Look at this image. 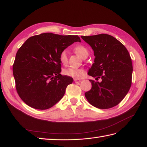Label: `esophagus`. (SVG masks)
I'll use <instances>...</instances> for the list:
<instances>
[{
  "label": "esophagus",
  "mask_w": 147,
  "mask_h": 147,
  "mask_svg": "<svg viewBox=\"0 0 147 147\" xmlns=\"http://www.w3.org/2000/svg\"><path fill=\"white\" fill-rule=\"evenodd\" d=\"M74 81L76 83H80L81 82H82V80H80L79 79H76V78L74 79Z\"/></svg>",
  "instance_id": "obj_1"
}]
</instances>
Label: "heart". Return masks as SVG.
Segmentation results:
<instances>
[{"label": "heart", "mask_w": 147, "mask_h": 147, "mask_svg": "<svg viewBox=\"0 0 147 147\" xmlns=\"http://www.w3.org/2000/svg\"><path fill=\"white\" fill-rule=\"evenodd\" d=\"M74 51L76 52V54L80 56L81 57H83L84 55L88 54V50L84 47L83 45H79L76 46L74 47ZM59 61L62 64H66L67 62V50H64L62 51L59 56ZM63 73L64 75L70 76L73 78L78 79L85 74V72L82 69L78 68H74V67H68L64 69L63 70Z\"/></svg>", "instance_id": "obj_1"}]
</instances>
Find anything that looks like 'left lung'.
<instances>
[{"label":"left lung","mask_w":147,"mask_h":147,"mask_svg":"<svg viewBox=\"0 0 147 147\" xmlns=\"http://www.w3.org/2000/svg\"><path fill=\"white\" fill-rule=\"evenodd\" d=\"M81 37L95 56L88 74L96 80L102 79L101 82L90 80L92 88L85 93V97L96 108L113 107L123 100L131 85L133 65L129 52L119 40L107 34Z\"/></svg>","instance_id":"1"}]
</instances>
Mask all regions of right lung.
<instances>
[{"label":"right lung","instance_id":"1","mask_svg":"<svg viewBox=\"0 0 147 147\" xmlns=\"http://www.w3.org/2000/svg\"><path fill=\"white\" fill-rule=\"evenodd\" d=\"M78 35L42 33L28 39L19 49L12 66L16 88L30 107L45 110L63 97L70 76L61 74L60 53L74 42Z\"/></svg>","mask_w":147,"mask_h":147}]
</instances>
